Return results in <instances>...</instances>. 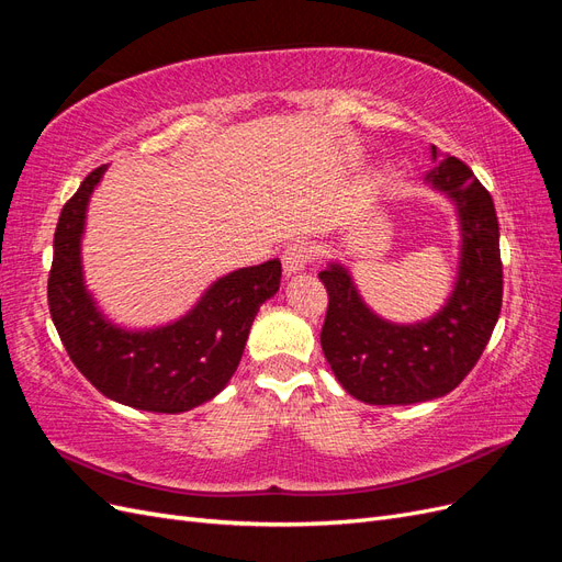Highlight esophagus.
Returning a JSON list of instances; mask_svg holds the SVG:
<instances>
[{"instance_id":"1","label":"esophagus","mask_w":562,"mask_h":562,"mask_svg":"<svg viewBox=\"0 0 562 562\" xmlns=\"http://www.w3.org/2000/svg\"><path fill=\"white\" fill-rule=\"evenodd\" d=\"M281 262H283V271H285L288 277L300 274V271L312 262V246L304 244V241L291 244V246L283 250Z\"/></svg>"}]
</instances>
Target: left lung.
<instances>
[{
	"label": "left lung",
	"mask_w": 562,
	"mask_h": 562,
	"mask_svg": "<svg viewBox=\"0 0 562 562\" xmlns=\"http://www.w3.org/2000/svg\"><path fill=\"white\" fill-rule=\"evenodd\" d=\"M427 182L457 206L459 269L443 310L398 326L372 312L342 265L318 279L328 291L321 347L337 382L370 405H411L450 394L479 363L502 312L499 223L490 192L457 157L431 145Z\"/></svg>",
	"instance_id": "left-lung-1"
}]
</instances>
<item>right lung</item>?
I'll list each match as a JSON object with an SVG mask.
<instances>
[{"instance_id": "add662e5", "label": "right lung", "mask_w": 562, "mask_h": 562, "mask_svg": "<svg viewBox=\"0 0 562 562\" xmlns=\"http://www.w3.org/2000/svg\"><path fill=\"white\" fill-rule=\"evenodd\" d=\"M98 166L65 203L54 234L48 312L77 370L100 394L147 413L176 415L211 401L232 380L262 302L274 297L281 262L269 260L217 279L194 307L168 326L119 328L83 285L81 234Z\"/></svg>"}]
</instances>
